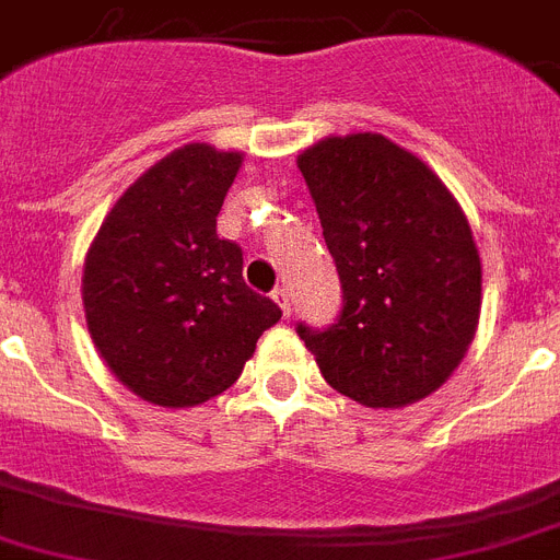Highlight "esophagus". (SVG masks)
<instances>
[{"label": "esophagus", "instance_id": "esophagus-1", "mask_svg": "<svg viewBox=\"0 0 560 560\" xmlns=\"http://www.w3.org/2000/svg\"><path fill=\"white\" fill-rule=\"evenodd\" d=\"M271 298H275L277 306L283 308V314H285V317H289V314H291V298H289V289H285V285H277V289L271 291Z\"/></svg>", "mask_w": 560, "mask_h": 560}]
</instances>
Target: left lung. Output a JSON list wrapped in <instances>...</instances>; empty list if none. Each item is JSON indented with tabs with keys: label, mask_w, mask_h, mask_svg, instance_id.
Returning a JSON list of instances; mask_svg holds the SVG:
<instances>
[{
	"label": "left lung",
	"mask_w": 560,
	"mask_h": 560,
	"mask_svg": "<svg viewBox=\"0 0 560 560\" xmlns=\"http://www.w3.org/2000/svg\"><path fill=\"white\" fill-rule=\"evenodd\" d=\"M343 306L298 323L331 389L372 409L432 395L472 343L480 257L441 179L381 133L329 137L298 156Z\"/></svg>",
	"instance_id": "1"
}]
</instances>
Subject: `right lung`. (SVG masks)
<instances>
[{"label":"right lung","mask_w":560,"mask_h":560,"mask_svg":"<svg viewBox=\"0 0 560 560\" xmlns=\"http://www.w3.org/2000/svg\"><path fill=\"white\" fill-rule=\"evenodd\" d=\"M243 156L177 148L110 208L82 277L88 331L119 381L156 406L223 395L283 312L243 280L217 214Z\"/></svg>","instance_id":"obj_1"}]
</instances>
